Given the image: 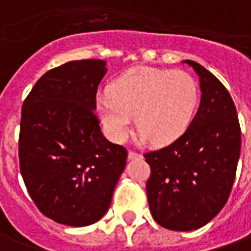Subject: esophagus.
Instances as JSON below:
<instances>
[{"label": "esophagus", "instance_id": "1", "mask_svg": "<svg viewBox=\"0 0 251 251\" xmlns=\"http://www.w3.org/2000/svg\"><path fill=\"white\" fill-rule=\"evenodd\" d=\"M141 157H142V154H141V153L135 152V151H129L128 152L129 160H134V159H141Z\"/></svg>", "mask_w": 251, "mask_h": 251}]
</instances>
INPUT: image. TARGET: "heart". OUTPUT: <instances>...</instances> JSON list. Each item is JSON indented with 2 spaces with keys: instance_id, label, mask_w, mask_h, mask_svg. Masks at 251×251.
<instances>
[{
  "instance_id": "obj_1",
  "label": "heart",
  "mask_w": 251,
  "mask_h": 251,
  "mask_svg": "<svg viewBox=\"0 0 251 251\" xmlns=\"http://www.w3.org/2000/svg\"><path fill=\"white\" fill-rule=\"evenodd\" d=\"M199 102V87L184 70L137 66L120 75L97 97V110L109 137L126 141L137 114L138 128L164 145L184 134Z\"/></svg>"
}]
</instances>
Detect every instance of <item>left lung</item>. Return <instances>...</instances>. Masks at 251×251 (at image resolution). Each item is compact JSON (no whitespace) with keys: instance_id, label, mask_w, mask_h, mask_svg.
<instances>
[{"instance_id":"1","label":"left lung","mask_w":251,"mask_h":251,"mask_svg":"<svg viewBox=\"0 0 251 251\" xmlns=\"http://www.w3.org/2000/svg\"><path fill=\"white\" fill-rule=\"evenodd\" d=\"M200 80L199 110L173 144L145 153L154 221L171 231L206 225L229 198L240 154V124L228 90L199 63L185 60Z\"/></svg>"}]
</instances>
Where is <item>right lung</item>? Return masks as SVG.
Returning a JSON list of instances; mask_svg holds the SVG:
<instances>
[{"label":"right lung","instance_id":"1","mask_svg":"<svg viewBox=\"0 0 251 251\" xmlns=\"http://www.w3.org/2000/svg\"><path fill=\"white\" fill-rule=\"evenodd\" d=\"M105 65L84 59L51 69L22 105L20 174L44 216L70 226L103 217L128 156L103 137L95 114Z\"/></svg>","mask_w":251,"mask_h":251}]
</instances>
